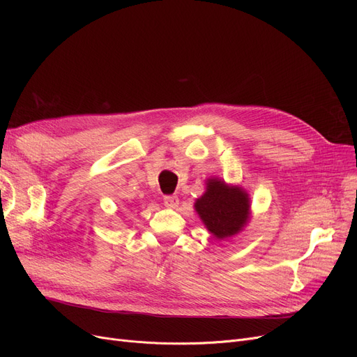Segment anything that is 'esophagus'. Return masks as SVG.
<instances>
[{
    "mask_svg": "<svg viewBox=\"0 0 357 357\" xmlns=\"http://www.w3.org/2000/svg\"><path fill=\"white\" fill-rule=\"evenodd\" d=\"M163 202H165V205L167 208H176L178 205H179V198L176 197V195H166L165 198H163Z\"/></svg>",
    "mask_w": 357,
    "mask_h": 357,
    "instance_id": "esophagus-1",
    "label": "esophagus"
}]
</instances>
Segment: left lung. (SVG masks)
I'll use <instances>...</instances> for the list:
<instances>
[{
    "label": "left lung",
    "mask_w": 357,
    "mask_h": 357,
    "mask_svg": "<svg viewBox=\"0 0 357 357\" xmlns=\"http://www.w3.org/2000/svg\"><path fill=\"white\" fill-rule=\"evenodd\" d=\"M205 185V192L194 204L205 229L218 240L243 231L252 215L249 192L240 185H230L215 176L208 178Z\"/></svg>",
    "instance_id": "1"
}]
</instances>
